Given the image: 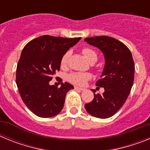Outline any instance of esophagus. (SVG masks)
I'll use <instances>...</instances> for the list:
<instances>
[{
	"label": "esophagus",
	"mask_w": 150,
	"mask_h": 150,
	"mask_svg": "<svg viewBox=\"0 0 150 150\" xmlns=\"http://www.w3.org/2000/svg\"><path fill=\"white\" fill-rule=\"evenodd\" d=\"M75 89H76V90H79V91H84V90H85V88H79V87L75 86Z\"/></svg>",
	"instance_id": "esophagus-1"
}]
</instances>
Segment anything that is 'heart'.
<instances>
[{
	"label": "heart",
	"instance_id": "1",
	"mask_svg": "<svg viewBox=\"0 0 150 150\" xmlns=\"http://www.w3.org/2000/svg\"><path fill=\"white\" fill-rule=\"evenodd\" d=\"M82 52H83L84 56L86 57V59L88 62H90L92 59H96L97 60L98 55H97L96 52L94 51L93 50L88 48V47H86V48L83 49ZM69 55H70V52L69 51L64 54L62 59H61V64H62V66L66 65L67 60H68ZM67 78H68L69 81L71 82L74 84L77 85V86H84L88 79H91V75L88 74V73L73 72L69 74Z\"/></svg>",
	"mask_w": 150,
	"mask_h": 150
}]
</instances>
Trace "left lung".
<instances>
[{
  "label": "left lung",
  "mask_w": 150,
  "mask_h": 150,
  "mask_svg": "<svg viewBox=\"0 0 150 150\" xmlns=\"http://www.w3.org/2000/svg\"><path fill=\"white\" fill-rule=\"evenodd\" d=\"M84 40L99 49L105 60L100 79L96 83L97 86L104 88V92L96 94V90L91 89L95 97L85 104V108L95 117L110 118L122 107L133 86L134 64L132 52L124 43L110 37L99 36Z\"/></svg>",
  "instance_id": "obj_1"
}]
</instances>
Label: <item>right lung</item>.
<instances>
[{
    "mask_svg": "<svg viewBox=\"0 0 150 150\" xmlns=\"http://www.w3.org/2000/svg\"><path fill=\"white\" fill-rule=\"evenodd\" d=\"M81 38H64L44 35L25 45L16 68V85L22 100L36 116L52 117L62 110L67 91L74 88L62 83L50 85L60 70L61 59Z\"/></svg>",
    "mask_w": 150,
    "mask_h": 150,
    "instance_id": "1",
    "label": "right lung"
}]
</instances>
